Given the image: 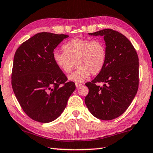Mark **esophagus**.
<instances>
[{"label":"esophagus","instance_id":"esophagus-1","mask_svg":"<svg viewBox=\"0 0 153 153\" xmlns=\"http://www.w3.org/2000/svg\"><path fill=\"white\" fill-rule=\"evenodd\" d=\"M75 85H76V88H79L82 85H81V83H76V84H75Z\"/></svg>","mask_w":153,"mask_h":153}]
</instances>
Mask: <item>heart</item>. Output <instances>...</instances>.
<instances>
[{
  "label": "heart",
  "mask_w": 153,
  "mask_h": 153,
  "mask_svg": "<svg viewBox=\"0 0 153 153\" xmlns=\"http://www.w3.org/2000/svg\"><path fill=\"white\" fill-rule=\"evenodd\" d=\"M64 52H56L53 59L56 65L65 73H70L76 65V71L68 79L81 83L92 75L98 74L103 69L107 59L106 48L103 42L90 39H74L63 46Z\"/></svg>",
  "instance_id": "b5f03b06"
}]
</instances>
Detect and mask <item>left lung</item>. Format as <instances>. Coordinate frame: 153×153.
Here are the masks:
<instances>
[{
	"label": "left lung",
	"mask_w": 153,
	"mask_h": 153,
	"mask_svg": "<svg viewBox=\"0 0 153 153\" xmlns=\"http://www.w3.org/2000/svg\"><path fill=\"white\" fill-rule=\"evenodd\" d=\"M91 36H103L107 59L103 69L91 82L86 83L89 92L85 103L97 118L112 120L122 114L138 90L139 58L130 41L121 33L105 29ZM103 82V87L96 83Z\"/></svg>",
	"instance_id": "obj_1"
}]
</instances>
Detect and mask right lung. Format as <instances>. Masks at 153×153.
Wrapping results in <instances>:
<instances>
[{
  "label": "right lung",
  "instance_id": "right-lung-1",
  "mask_svg": "<svg viewBox=\"0 0 153 153\" xmlns=\"http://www.w3.org/2000/svg\"><path fill=\"white\" fill-rule=\"evenodd\" d=\"M69 36L35 34L20 45L13 62L12 85L22 109L33 120L49 123L60 116L75 90L72 81L55 64L53 52Z\"/></svg>",
  "mask_w": 153,
  "mask_h": 153
}]
</instances>
